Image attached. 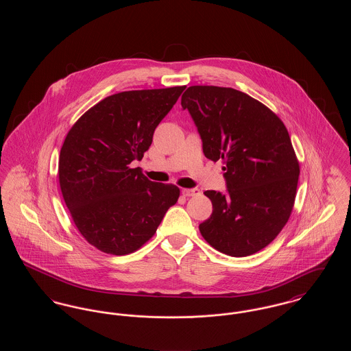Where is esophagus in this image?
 <instances>
[{"label": "esophagus", "mask_w": 351, "mask_h": 351, "mask_svg": "<svg viewBox=\"0 0 351 351\" xmlns=\"http://www.w3.org/2000/svg\"><path fill=\"white\" fill-rule=\"evenodd\" d=\"M182 193H183L185 197H191V196H197V195H200V191H199L197 188H193V189H183Z\"/></svg>", "instance_id": "34e87169"}]
</instances>
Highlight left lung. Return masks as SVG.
I'll use <instances>...</instances> for the list:
<instances>
[{"mask_svg": "<svg viewBox=\"0 0 351 351\" xmlns=\"http://www.w3.org/2000/svg\"><path fill=\"white\" fill-rule=\"evenodd\" d=\"M202 139L204 155L222 160L228 192L205 191L212 216L204 239L230 256L265 249L292 213L300 166L283 121L233 88L192 85L182 96Z\"/></svg>", "mask_w": 351, "mask_h": 351, "instance_id": "obj_1", "label": "left lung"}]
</instances>
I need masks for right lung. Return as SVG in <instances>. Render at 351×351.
I'll use <instances>...</instances> for the list:
<instances>
[{
    "instance_id": "add662e5",
    "label": "right lung",
    "mask_w": 351,
    "mask_h": 351,
    "mask_svg": "<svg viewBox=\"0 0 351 351\" xmlns=\"http://www.w3.org/2000/svg\"><path fill=\"white\" fill-rule=\"evenodd\" d=\"M185 85L126 90L86 110L69 129L59 156V184L77 230L96 249L126 255L156 233L180 189L132 168Z\"/></svg>"
}]
</instances>
